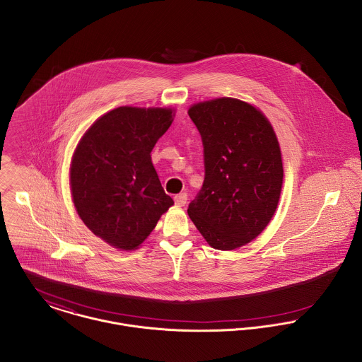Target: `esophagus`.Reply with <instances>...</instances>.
<instances>
[{"instance_id":"esophagus-1","label":"esophagus","mask_w":362,"mask_h":362,"mask_svg":"<svg viewBox=\"0 0 362 362\" xmlns=\"http://www.w3.org/2000/svg\"><path fill=\"white\" fill-rule=\"evenodd\" d=\"M187 201H188V195H187L185 192L178 194V195H175V197H174V202H175V205H177V206H185Z\"/></svg>"}]
</instances>
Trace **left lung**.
I'll use <instances>...</instances> for the list:
<instances>
[{
    "label": "left lung",
    "instance_id": "1",
    "mask_svg": "<svg viewBox=\"0 0 362 362\" xmlns=\"http://www.w3.org/2000/svg\"><path fill=\"white\" fill-rule=\"evenodd\" d=\"M204 145L205 180L188 214L209 245L230 251L257 238L280 199L283 163L270 122L230 98L188 111Z\"/></svg>",
    "mask_w": 362,
    "mask_h": 362
}]
</instances>
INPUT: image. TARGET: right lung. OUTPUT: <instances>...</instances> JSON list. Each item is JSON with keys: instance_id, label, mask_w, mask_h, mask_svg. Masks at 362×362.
<instances>
[{"instance_id": "add662e5", "label": "right lung", "mask_w": 362, "mask_h": 362, "mask_svg": "<svg viewBox=\"0 0 362 362\" xmlns=\"http://www.w3.org/2000/svg\"><path fill=\"white\" fill-rule=\"evenodd\" d=\"M171 122L170 108L118 107L88 129L75 151L71 189L76 211L115 248L141 245L174 205L151 157Z\"/></svg>"}]
</instances>
